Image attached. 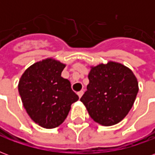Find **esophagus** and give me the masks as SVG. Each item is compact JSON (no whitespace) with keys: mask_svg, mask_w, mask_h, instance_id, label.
Returning <instances> with one entry per match:
<instances>
[{"mask_svg":"<svg viewBox=\"0 0 155 155\" xmlns=\"http://www.w3.org/2000/svg\"><path fill=\"white\" fill-rule=\"evenodd\" d=\"M83 94H84V91H79V92H77V94L79 95V97L81 98V96L83 95Z\"/></svg>","mask_w":155,"mask_h":155,"instance_id":"obj_1","label":"esophagus"}]
</instances>
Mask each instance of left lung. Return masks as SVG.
I'll list each match as a JSON object with an SVG mask.
<instances>
[{
    "label": "left lung",
    "mask_w": 155,
    "mask_h": 155,
    "mask_svg": "<svg viewBox=\"0 0 155 155\" xmlns=\"http://www.w3.org/2000/svg\"><path fill=\"white\" fill-rule=\"evenodd\" d=\"M87 91L81 98L88 113L100 124L110 126L126 116L139 91L131 70L110 61L92 67L88 75Z\"/></svg>",
    "instance_id": "left-lung-1"
}]
</instances>
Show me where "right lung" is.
<instances>
[{
    "mask_svg": "<svg viewBox=\"0 0 155 155\" xmlns=\"http://www.w3.org/2000/svg\"><path fill=\"white\" fill-rule=\"evenodd\" d=\"M64 67V64L48 58L31 65L19 81V94L27 114L45 129L63 123L71 104L79 100L71 82L61 77Z\"/></svg>",
    "mask_w": 155,
    "mask_h": 155,
    "instance_id": "add662e5",
    "label": "right lung"
}]
</instances>
